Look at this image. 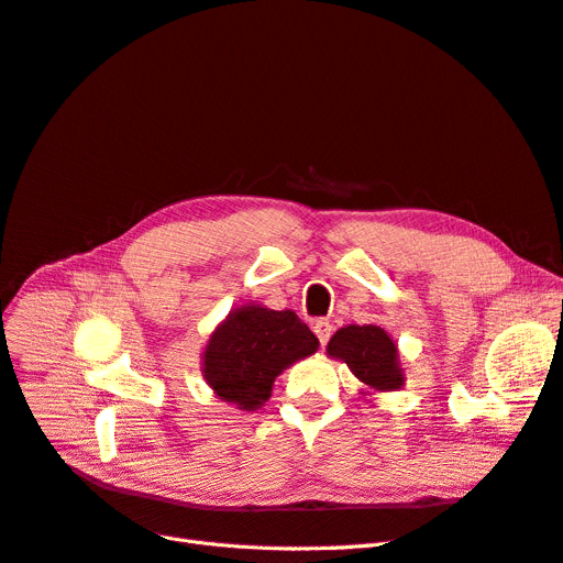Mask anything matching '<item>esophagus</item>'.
Segmentation results:
<instances>
[{
	"label": "esophagus",
	"mask_w": 563,
	"mask_h": 563,
	"mask_svg": "<svg viewBox=\"0 0 563 563\" xmlns=\"http://www.w3.org/2000/svg\"><path fill=\"white\" fill-rule=\"evenodd\" d=\"M312 329H314V335L319 338V343H321V345H327V343H329V338H331V333H333L331 321H329V319H317Z\"/></svg>",
	"instance_id": "1"
}]
</instances>
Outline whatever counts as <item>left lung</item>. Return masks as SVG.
I'll use <instances>...</instances> for the list:
<instances>
[{"mask_svg": "<svg viewBox=\"0 0 563 563\" xmlns=\"http://www.w3.org/2000/svg\"><path fill=\"white\" fill-rule=\"evenodd\" d=\"M327 352L335 356V360L345 362L354 373V378H360L371 389L391 391L404 385L399 350L395 340L380 327H373V323L356 327V323H350L345 329H338L329 340Z\"/></svg>", "mask_w": 563, "mask_h": 563, "instance_id": "8db88e82", "label": "left lung"}]
</instances>
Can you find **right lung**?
I'll return each instance as SVG.
<instances>
[{
  "instance_id": "right-lung-1",
  "label": "right lung",
  "mask_w": 563,
  "mask_h": 563,
  "mask_svg": "<svg viewBox=\"0 0 563 563\" xmlns=\"http://www.w3.org/2000/svg\"><path fill=\"white\" fill-rule=\"evenodd\" d=\"M317 347V335L294 310L277 312L251 302L232 310L211 333L201 373L220 399L255 411L269 399L279 373Z\"/></svg>"
}]
</instances>
